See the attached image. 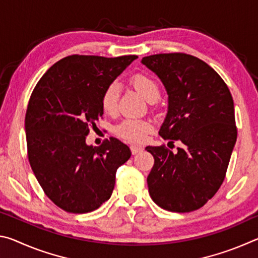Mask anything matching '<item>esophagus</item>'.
Masks as SVG:
<instances>
[{
	"label": "esophagus",
	"instance_id": "obj_1",
	"mask_svg": "<svg viewBox=\"0 0 258 258\" xmlns=\"http://www.w3.org/2000/svg\"><path fill=\"white\" fill-rule=\"evenodd\" d=\"M131 151H132L133 155H137L140 151H142V148L139 146H131Z\"/></svg>",
	"mask_w": 258,
	"mask_h": 258
}]
</instances>
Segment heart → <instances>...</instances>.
I'll return each instance as SVG.
<instances>
[{"label": "heart", "mask_w": 258, "mask_h": 258, "mask_svg": "<svg viewBox=\"0 0 258 258\" xmlns=\"http://www.w3.org/2000/svg\"><path fill=\"white\" fill-rule=\"evenodd\" d=\"M132 84L140 93L149 102H156L160 98V89L155 80L145 74H137L132 78ZM120 94V84L118 82H111L106 90L103 91L101 98V107L106 113H115L118 107V100ZM152 130V125L149 120L126 118L115 126V133L117 137L127 142H142L146 135Z\"/></svg>", "instance_id": "heart-1"}]
</instances>
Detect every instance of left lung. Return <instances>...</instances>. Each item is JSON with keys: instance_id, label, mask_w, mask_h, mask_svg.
I'll return each mask as SVG.
<instances>
[{"instance_id": "1", "label": "left lung", "mask_w": 258, "mask_h": 258, "mask_svg": "<svg viewBox=\"0 0 258 258\" xmlns=\"http://www.w3.org/2000/svg\"><path fill=\"white\" fill-rule=\"evenodd\" d=\"M141 62L168 95L160 137L183 143L176 154L164 146L146 148L155 158L147 178L150 197L166 211H196L220 189L237 141L232 95L221 76L194 55L160 53Z\"/></svg>"}]
</instances>
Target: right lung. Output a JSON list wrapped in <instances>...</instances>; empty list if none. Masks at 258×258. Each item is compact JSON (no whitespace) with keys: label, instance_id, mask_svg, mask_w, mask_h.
Instances as JSON below:
<instances>
[{"label":"right lung","instance_id":"right-lung-1","mask_svg":"<svg viewBox=\"0 0 258 258\" xmlns=\"http://www.w3.org/2000/svg\"><path fill=\"white\" fill-rule=\"evenodd\" d=\"M137 55H69L35 86L25 118L28 159L45 195L63 211L84 214L111 197L116 172L130 148L115 138L86 143L90 125L103 115V91Z\"/></svg>","mask_w":258,"mask_h":258}]
</instances>
